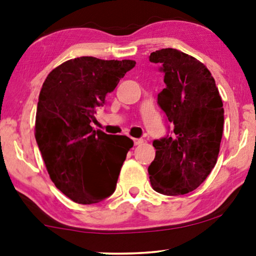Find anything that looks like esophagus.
<instances>
[{
    "label": "esophagus",
    "instance_id": "obj_1",
    "mask_svg": "<svg viewBox=\"0 0 256 256\" xmlns=\"http://www.w3.org/2000/svg\"><path fill=\"white\" fill-rule=\"evenodd\" d=\"M134 143H135V146L142 144V143H143V138H134Z\"/></svg>",
    "mask_w": 256,
    "mask_h": 256
}]
</instances>
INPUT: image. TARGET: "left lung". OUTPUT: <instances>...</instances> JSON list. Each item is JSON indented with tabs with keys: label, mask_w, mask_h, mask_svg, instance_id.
I'll return each mask as SVG.
<instances>
[{
	"label": "left lung",
	"mask_w": 256,
	"mask_h": 256,
	"mask_svg": "<svg viewBox=\"0 0 256 256\" xmlns=\"http://www.w3.org/2000/svg\"><path fill=\"white\" fill-rule=\"evenodd\" d=\"M149 60L164 74L166 88L157 104L171 124V132L152 142L156 156L148 168L150 183L158 194H185L216 166L224 129L222 101L211 72L191 56L169 48L152 52Z\"/></svg>",
	"instance_id": "obj_1"
}]
</instances>
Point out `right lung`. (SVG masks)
Segmentation results:
<instances>
[{
    "label": "right lung",
    "mask_w": 256,
    "mask_h": 256,
    "mask_svg": "<svg viewBox=\"0 0 256 256\" xmlns=\"http://www.w3.org/2000/svg\"><path fill=\"white\" fill-rule=\"evenodd\" d=\"M134 60L79 57L48 73L36 114V141L58 190L78 204H96L114 194L134 142L93 130L94 114L106 104Z\"/></svg>",
    "instance_id": "add662e5"
}]
</instances>
